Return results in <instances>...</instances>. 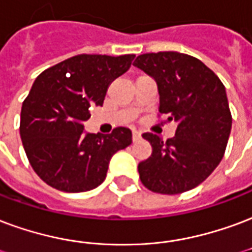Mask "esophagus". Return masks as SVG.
Returning a JSON list of instances; mask_svg holds the SVG:
<instances>
[{
    "instance_id": "1",
    "label": "esophagus",
    "mask_w": 252,
    "mask_h": 252,
    "mask_svg": "<svg viewBox=\"0 0 252 252\" xmlns=\"http://www.w3.org/2000/svg\"><path fill=\"white\" fill-rule=\"evenodd\" d=\"M141 137V133L139 131H132V139L133 141H137Z\"/></svg>"
}]
</instances>
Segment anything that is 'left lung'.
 I'll return each instance as SVG.
<instances>
[{"instance_id":"8db88e82","label":"left lung","mask_w":252,"mask_h":252,"mask_svg":"<svg viewBox=\"0 0 252 252\" xmlns=\"http://www.w3.org/2000/svg\"><path fill=\"white\" fill-rule=\"evenodd\" d=\"M133 65L156 81L159 112L178 124L167 141L143 135L152 154L137 167L141 183L164 195L189 191L211 175L224 155L232 126L224 85L200 60L178 52L145 53Z\"/></svg>"}]
</instances>
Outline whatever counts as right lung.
Returning <instances> with one entry per match:
<instances>
[{
	"mask_svg": "<svg viewBox=\"0 0 252 252\" xmlns=\"http://www.w3.org/2000/svg\"><path fill=\"white\" fill-rule=\"evenodd\" d=\"M135 55H79L46 69L22 102L20 135L34 172L50 187L84 192L104 182L112 156L132 143L128 128L88 133L91 105H102Z\"/></svg>",
	"mask_w": 252,
	"mask_h": 252,
	"instance_id": "right-lung-1",
	"label": "right lung"
}]
</instances>
